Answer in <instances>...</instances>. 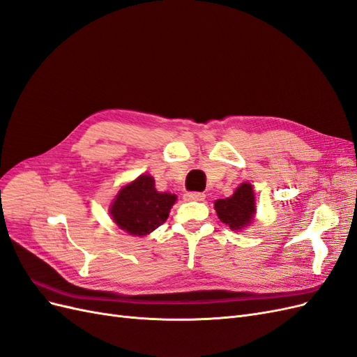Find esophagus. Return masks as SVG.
Returning <instances> with one entry per match:
<instances>
[{
  "label": "esophagus",
  "mask_w": 357,
  "mask_h": 357,
  "mask_svg": "<svg viewBox=\"0 0 357 357\" xmlns=\"http://www.w3.org/2000/svg\"><path fill=\"white\" fill-rule=\"evenodd\" d=\"M186 201H204L205 195L202 192H189L185 195Z\"/></svg>",
  "instance_id": "1"
}]
</instances>
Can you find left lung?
Masks as SVG:
<instances>
[{"mask_svg": "<svg viewBox=\"0 0 357 357\" xmlns=\"http://www.w3.org/2000/svg\"><path fill=\"white\" fill-rule=\"evenodd\" d=\"M255 192L250 183H241L231 198L218 199L214 208L219 219L231 229H243L253 220L255 215Z\"/></svg>", "mask_w": 357, "mask_h": 357, "instance_id": "1", "label": "left lung"}]
</instances>
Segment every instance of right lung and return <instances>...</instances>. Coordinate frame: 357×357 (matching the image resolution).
<instances>
[{"instance_id": "1", "label": "right lung", "mask_w": 357, "mask_h": 357, "mask_svg": "<svg viewBox=\"0 0 357 357\" xmlns=\"http://www.w3.org/2000/svg\"><path fill=\"white\" fill-rule=\"evenodd\" d=\"M176 195L159 193L152 176H139L117 193L110 214L119 228L131 235L143 236L168 219Z\"/></svg>"}]
</instances>
